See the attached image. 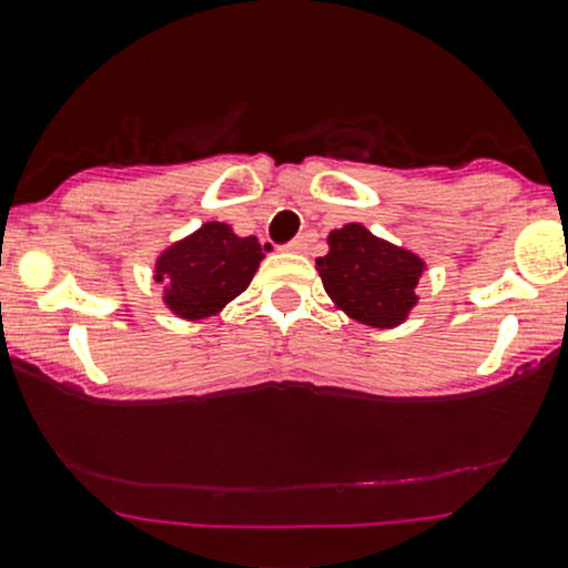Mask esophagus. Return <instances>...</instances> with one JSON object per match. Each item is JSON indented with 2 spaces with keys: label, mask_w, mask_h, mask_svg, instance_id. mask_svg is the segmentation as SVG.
<instances>
[{
  "label": "esophagus",
  "mask_w": 568,
  "mask_h": 568,
  "mask_svg": "<svg viewBox=\"0 0 568 568\" xmlns=\"http://www.w3.org/2000/svg\"><path fill=\"white\" fill-rule=\"evenodd\" d=\"M307 244H311V235L305 233V235H296L291 244H285V250H288V252H305Z\"/></svg>",
  "instance_id": "esophagus-1"
}]
</instances>
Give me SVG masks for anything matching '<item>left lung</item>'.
I'll return each instance as SVG.
<instances>
[{"label":"left lung","instance_id":"1","mask_svg":"<svg viewBox=\"0 0 568 568\" xmlns=\"http://www.w3.org/2000/svg\"><path fill=\"white\" fill-rule=\"evenodd\" d=\"M329 252L316 257L329 300L368 327H396L416 305L424 261L379 241L363 224H346L327 239Z\"/></svg>","mask_w":568,"mask_h":568}]
</instances>
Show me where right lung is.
<instances>
[{
	"mask_svg": "<svg viewBox=\"0 0 568 568\" xmlns=\"http://www.w3.org/2000/svg\"><path fill=\"white\" fill-rule=\"evenodd\" d=\"M263 261L255 235L241 239L222 222H207L189 239L169 246L155 266L166 285V302L180 318L216 316L230 300L246 291Z\"/></svg>",
	"mask_w": 568,
	"mask_h": 568,
	"instance_id": "add662e5",
	"label": "right lung"
}]
</instances>
